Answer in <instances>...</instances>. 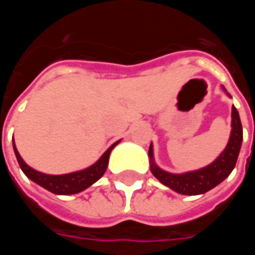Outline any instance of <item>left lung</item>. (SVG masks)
Masks as SVG:
<instances>
[{"label":"left lung","mask_w":255,"mask_h":255,"mask_svg":"<svg viewBox=\"0 0 255 255\" xmlns=\"http://www.w3.org/2000/svg\"><path fill=\"white\" fill-rule=\"evenodd\" d=\"M242 139H243V129H242V123L239 113L236 108H232V131H231L230 142L227 144L225 150L220 154L217 160L212 162L206 168H202L199 171L188 172L183 175H173L168 172L162 171L155 165L153 161V146L150 144L149 157L151 160V173L154 175L162 184L166 187L172 188L173 191L184 195H198L203 192L212 190L217 184L228 177L232 169L235 168L238 155L241 151Z\"/></svg>","instance_id":"obj_1"}]
</instances>
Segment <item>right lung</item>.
<instances>
[{"mask_svg":"<svg viewBox=\"0 0 255 255\" xmlns=\"http://www.w3.org/2000/svg\"><path fill=\"white\" fill-rule=\"evenodd\" d=\"M117 143L119 142L112 144L111 147L106 150L104 155L95 162L94 165H91L87 169H83V171L67 173V175H46V173L35 171V169H32V168L27 165L24 161H23V158L20 157L19 151H17L16 146H14V142L13 149L20 168H21V171L24 172V175L28 179H31L32 182H35L36 184H39L41 187L49 190L53 194L71 195V194H78V192L83 191V190L90 187L93 183H95L98 179L102 177V175L105 173L106 168H108L109 154H111L112 149Z\"/></svg>","mask_w":255,"mask_h":255,"instance_id":"1","label":"right lung"}]
</instances>
